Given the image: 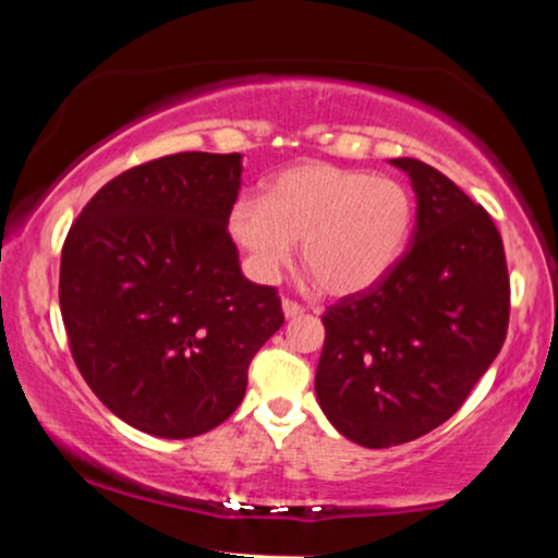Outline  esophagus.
<instances>
[{
	"label": "esophagus",
	"mask_w": 558,
	"mask_h": 558,
	"mask_svg": "<svg viewBox=\"0 0 558 558\" xmlns=\"http://www.w3.org/2000/svg\"><path fill=\"white\" fill-rule=\"evenodd\" d=\"M283 312H286V317H299L301 312H304V306L293 299H283Z\"/></svg>",
	"instance_id": "34e87169"
}]
</instances>
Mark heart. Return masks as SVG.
<instances>
[{
    "instance_id": "1",
    "label": "heart",
    "mask_w": 558,
    "mask_h": 558,
    "mask_svg": "<svg viewBox=\"0 0 558 558\" xmlns=\"http://www.w3.org/2000/svg\"><path fill=\"white\" fill-rule=\"evenodd\" d=\"M412 220V194L396 178L304 162L275 175L265 198H235L228 228L257 280L278 278L301 241V267L319 291L349 296L396 265Z\"/></svg>"
}]
</instances>
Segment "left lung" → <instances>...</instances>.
Listing matches in <instances>:
<instances>
[{"mask_svg":"<svg viewBox=\"0 0 558 558\" xmlns=\"http://www.w3.org/2000/svg\"><path fill=\"white\" fill-rule=\"evenodd\" d=\"M412 178V243L377 283L325 310L317 401L367 448L435 430L466 401L509 328V270L496 222L440 170L390 159Z\"/></svg>","mask_w":558,"mask_h":558,"instance_id":"1","label":"left lung"}]
</instances>
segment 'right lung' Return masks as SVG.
Segmentation results:
<instances>
[{
    "label": "right lung",
    "mask_w": 558,
    "mask_h": 558,
    "mask_svg": "<svg viewBox=\"0 0 558 558\" xmlns=\"http://www.w3.org/2000/svg\"><path fill=\"white\" fill-rule=\"evenodd\" d=\"M241 155L181 151L136 165L68 230L60 310L96 399L159 438L226 422L248 364L283 325L278 288L243 278L228 233Z\"/></svg>",
    "instance_id": "obj_1"
}]
</instances>
